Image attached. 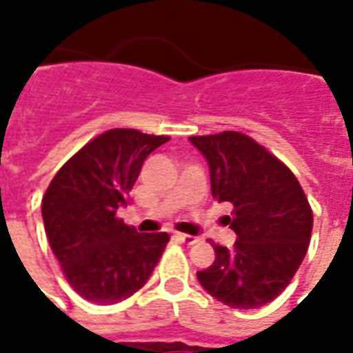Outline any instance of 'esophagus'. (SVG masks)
I'll use <instances>...</instances> for the list:
<instances>
[{"mask_svg":"<svg viewBox=\"0 0 353 353\" xmlns=\"http://www.w3.org/2000/svg\"><path fill=\"white\" fill-rule=\"evenodd\" d=\"M176 238L179 241H183V243H187V245H192V243H196V241H198V238H196V236L185 234V232H176Z\"/></svg>","mask_w":353,"mask_h":353,"instance_id":"34e87169","label":"esophagus"}]
</instances>
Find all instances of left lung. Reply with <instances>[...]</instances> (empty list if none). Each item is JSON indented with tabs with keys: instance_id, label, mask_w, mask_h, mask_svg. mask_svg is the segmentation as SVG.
I'll return each mask as SVG.
<instances>
[{
	"instance_id": "1",
	"label": "left lung",
	"mask_w": 353,
	"mask_h": 353,
	"mask_svg": "<svg viewBox=\"0 0 353 353\" xmlns=\"http://www.w3.org/2000/svg\"><path fill=\"white\" fill-rule=\"evenodd\" d=\"M209 163L210 190L234 205L227 223L232 247L214 245L212 265L198 271L199 284L220 302L254 310L285 290L306 256L312 207L288 166L238 132L188 137Z\"/></svg>"
}]
</instances>
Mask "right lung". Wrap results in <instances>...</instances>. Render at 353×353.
Segmentation results:
<instances>
[{"instance_id":"add662e5","label":"right lung","mask_w":353,"mask_h":353,"mask_svg":"<svg viewBox=\"0 0 353 353\" xmlns=\"http://www.w3.org/2000/svg\"><path fill=\"white\" fill-rule=\"evenodd\" d=\"M168 141L130 128L108 130L52 177L41 218L69 285L93 304H117L146 282L170 236L139 234L117 210L126 207L144 159Z\"/></svg>"}]
</instances>
